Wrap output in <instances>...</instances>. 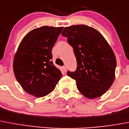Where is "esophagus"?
<instances>
[{
	"label": "esophagus",
	"mask_w": 129,
	"mask_h": 129,
	"mask_svg": "<svg viewBox=\"0 0 129 129\" xmlns=\"http://www.w3.org/2000/svg\"><path fill=\"white\" fill-rule=\"evenodd\" d=\"M62 70H63L64 72H66V71H67V67H66L65 66H64L63 67H62Z\"/></svg>",
	"instance_id": "esophagus-1"
}]
</instances>
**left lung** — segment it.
I'll return each instance as SVG.
<instances>
[{
  "label": "left lung",
  "mask_w": 129,
  "mask_h": 129,
  "mask_svg": "<svg viewBox=\"0 0 129 129\" xmlns=\"http://www.w3.org/2000/svg\"><path fill=\"white\" fill-rule=\"evenodd\" d=\"M62 35L67 37L77 61V70L68 71V76L84 96H101L115 81L117 60L111 46L97 30L84 24L65 27Z\"/></svg>",
  "instance_id": "8db88e82"
}]
</instances>
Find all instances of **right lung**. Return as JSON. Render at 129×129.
<instances>
[{
  "instance_id": "1",
  "label": "right lung",
  "mask_w": 129,
  "mask_h": 129,
  "mask_svg": "<svg viewBox=\"0 0 129 129\" xmlns=\"http://www.w3.org/2000/svg\"><path fill=\"white\" fill-rule=\"evenodd\" d=\"M62 28L44 26L32 30L22 39L14 55L16 80L26 92L36 97L53 91L62 76L52 61V49Z\"/></svg>"
}]
</instances>
